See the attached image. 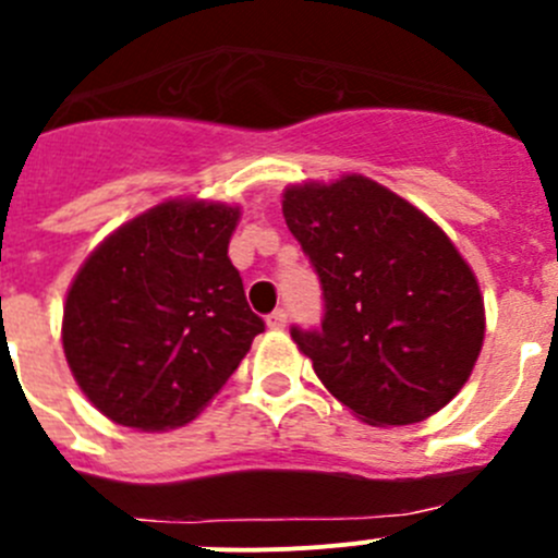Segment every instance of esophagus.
Here are the masks:
<instances>
[{
  "mask_svg": "<svg viewBox=\"0 0 558 558\" xmlns=\"http://www.w3.org/2000/svg\"><path fill=\"white\" fill-rule=\"evenodd\" d=\"M286 322H289V313H286L283 307H278V311H272V313H269V316H267L269 329H283Z\"/></svg>",
  "mask_w": 558,
  "mask_h": 558,
  "instance_id": "34e87169",
  "label": "esophagus"
}]
</instances>
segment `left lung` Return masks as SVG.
<instances>
[{"label": "left lung", "instance_id": "8db88e82", "mask_svg": "<svg viewBox=\"0 0 558 558\" xmlns=\"http://www.w3.org/2000/svg\"><path fill=\"white\" fill-rule=\"evenodd\" d=\"M286 226L322 283V327H291L324 387L371 425L450 403L483 349L485 311L445 231L365 177L289 187Z\"/></svg>", "mask_w": 558, "mask_h": 558}]
</instances>
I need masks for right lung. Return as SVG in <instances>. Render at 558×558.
<instances>
[{
    "label": "right lung",
    "instance_id": "obj_1",
    "mask_svg": "<svg viewBox=\"0 0 558 558\" xmlns=\"http://www.w3.org/2000/svg\"><path fill=\"white\" fill-rule=\"evenodd\" d=\"M236 220L223 204L166 202L113 231L75 275L64 356L108 420L185 425L264 332L229 258Z\"/></svg>",
    "mask_w": 558,
    "mask_h": 558
}]
</instances>
